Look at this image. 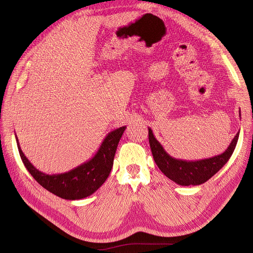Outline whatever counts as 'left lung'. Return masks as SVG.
Wrapping results in <instances>:
<instances>
[{"label": "left lung", "instance_id": "8db88e82", "mask_svg": "<svg viewBox=\"0 0 253 253\" xmlns=\"http://www.w3.org/2000/svg\"><path fill=\"white\" fill-rule=\"evenodd\" d=\"M239 135L240 132L234 136L227 150L220 155L195 160V162H187V160L176 159L168 154L149 127V142L153 158L157 167L168 178L180 186L202 185L210 179L214 174H216L231 157L236 147Z\"/></svg>", "mask_w": 253, "mask_h": 253}]
</instances>
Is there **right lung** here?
<instances>
[{"label":"right lung","instance_id":"right-lung-1","mask_svg":"<svg viewBox=\"0 0 253 253\" xmlns=\"http://www.w3.org/2000/svg\"><path fill=\"white\" fill-rule=\"evenodd\" d=\"M126 126L110 132L93 158L75 169L61 174H46L39 171L22 152L16 135L19 153L27 171L40 185L52 194L64 200H81L100 188L111 173L115 153Z\"/></svg>","mask_w":253,"mask_h":253}]
</instances>
